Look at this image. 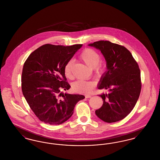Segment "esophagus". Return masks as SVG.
<instances>
[{
  "instance_id": "1",
  "label": "esophagus",
  "mask_w": 160,
  "mask_h": 160,
  "mask_svg": "<svg viewBox=\"0 0 160 160\" xmlns=\"http://www.w3.org/2000/svg\"><path fill=\"white\" fill-rule=\"evenodd\" d=\"M91 95H85V98H91Z\"/></svg>"
}]
</instances>
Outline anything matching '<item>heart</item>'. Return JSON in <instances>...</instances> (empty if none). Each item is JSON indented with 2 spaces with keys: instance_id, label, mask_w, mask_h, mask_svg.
I'll return each mask as SVG.
<instances>
[{
  "instance_id": "heart-1",
  "label": "heart",
  "mask_w": 160,
  "mask_h": 160,
  "mask_svg": "<svg viewBox=\"0 0 160 160\" xmlns=\"http://www.w3.org/2000/svg\"><path fill=\"white\" fill-rule=\"evenodd\" d=\"M80 58L90 68L94 69L96 74H99L103 69L102 65L99 63L100 56L99 54L95 50L86 48L81 53ZM73 65V61H69L65 66L64 73L67 78H72V68ZM95 87V83L91 81L77 80L73 83L72 88L74 91L78 93H87L91 91Z\"/></svg>"
}]
</instances>
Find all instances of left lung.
Listing matches in <instances>:
<instances>
[{"mask_svg": "<svg viewBox=\"0 0 160 160\" xmlns=\"http://www.w3.org/2000/svg\"><path fill=\"white\" fill-rule=\"evenodd\" d=\"M88 46L101 51L107 69L98 88L108 89L109 92L99 95L103 104L95 114L108 123L121 121L132 110L141 91L140 71L137 62L125 47L108 41H96Z\"/></svg>", "mask_w": 160, "mask_h": 160, "instance_id": "1", "label": "left lung"}]
</instances>
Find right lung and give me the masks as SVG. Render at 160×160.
<instances>
[{
  "instance_id": "obj_1",
  "label": "right lung",
  "mask_w": 160,
  "mask_h": 160,
  "mask_svg": "<svg viewBox=\"0 0 160 160\" xmlns=\"http://www.w3.org/2000/svg\"><path fill=\"white\" fill-rule=\"evenodd\" d=\"M82 44H45L33 52L25 61L22 74L23 95L41 121L60 125L72 115L77 103L84 98L79 94L63 93L70 85L64 73L65 65Z\"/></svg>"
}]
</instances>
